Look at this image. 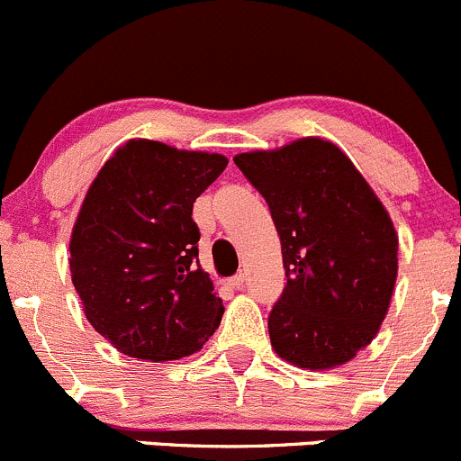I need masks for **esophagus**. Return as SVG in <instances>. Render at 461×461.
Instances as JSON below:
<instances>
[{"instance_id":"1","label":"esophagus","mask_w":461,"mask_h":461,"mask_svg":"<svg viewBox=\"0 0 461 461\" xmlns=\"http://www.w3.org/2000/svg\"><path fill=\"white\" fill-rule=\"evenodd\" d=\"M225 283L230 285V287L240 289V287H243V285H245V274H236V276H231V278H227Z\"/></svg>"}]
</instances>
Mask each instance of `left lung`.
Listing matches in <instances>:
<instances>
[{"label": "left lung", "instance_id": "obj_1", "mask_svg": "<svg viewBox=\"0 0 461 461\" xmlns=\"http://www.w3.org/2000/svg\"><path fill=\"white\" fill-rule=\"evenodd\" d=\"M269 205L287 287L269 313L271 347L303 369H331L375 338L397 276L389 214L345 152L300 139L234 157Z\"/></svg>", "mask_w": 461, "mask_h": 461}]
</instances>
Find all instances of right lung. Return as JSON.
Masks as SVG:
<instances>
[{"label":"right lung","mask_w":461,"mask_h":461,"mask_svg":"<svg viewBox=\"0 0 461 461\" xmlns=\"http://www.w3.org/2000/svg\"><path fill=\"white\" fill-rule=\"evenodd\" d=\"M225 167L221 154L137 139L92 181L70 239L72 285L92 327L121 353L176 360L201 351L221 324L192 207Z\"/></svg>","instance_id":"right-lung-1"}]
</instances>
